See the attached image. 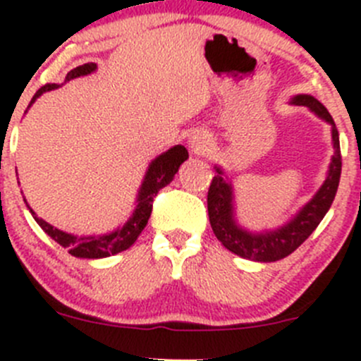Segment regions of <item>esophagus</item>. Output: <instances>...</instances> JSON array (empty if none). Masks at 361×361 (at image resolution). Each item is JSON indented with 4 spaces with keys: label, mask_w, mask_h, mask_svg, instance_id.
Masks as SVG:
<instances>
[{
    "label": "esophagus",
    "mask_w": 361,
    "mask_h": 361,
    "mask_svg": "<svg viewBox=\"0 0 361 361\" xmlns=\"http://www.w3.org/2000/svg\"><path fill=\"white\" fill-rule=\"evenodd\" d=\"M188 147H190V150L194 152V154H204V152L209 150L211 141L209 137L204 136V134L195 133L188 137Z\"/></svg>",
    "instance_id": "obj_1"
}]
</instances>
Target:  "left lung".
I'll list each match as a JSON object with an SVG mask.
<instances>
[{
    "instance_id": "obj_1",
    "label": "left lung",
    "mask_w": 361,
    "mask_h": 361,
    "mask_svg": "<svg viewBox=\"0 0 361 361\" xmlns=\"http://www.w3.org/2000/svg\"><path fill=\"white\" fill-rule=\"evenodd\" d=\"M290 104L309 108L316 116L325 120L332 127L334 155L330 159L326 178L319 190L305 202L290 220L276 228L250 231L238 221L235 214V194L231 178L225 174L224 167L214 166L213 181L207 192V214L209 224L218 241L238 257L253 262H276L293 253L309 235L314 232L336 199L338 180H341L342 159L338 145V130L329 110L316 97L309 94H297L290 99Z\"/></svg>"
}]
</instances>
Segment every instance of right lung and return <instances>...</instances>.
<instances>
[{
  "label": "right lung",
  "mask_w": 361,
  "mask_h": 361,
  "mask_svg": "<svg viewBox=\"0 0 361 361\" xmlns=\"http://www.w3.org/2000/svg\"><path fill=\"white\" fill-rule=\"evenodd\" d=\"M97 69L94 63H87L83 66H78L66 75L64 82H69L73 78H78V76L90 75ZM57 83H47L43 85L38 92L35 94V97L31 99L27 108H31V104L42 96L43 92H49V90L57 89ZM188 159V152L183 145H174L173 148H169L167 152L160 154L159 157H155L148 164V169L145 173L143 181H141V187L137 190L136 195V207H134L133 214L129 216V220L123 225H118L115 231L106 232V234L101 235H76L69 234V232L61 231V228L54 227L49 221H45L43 218H39L35 211L31 209L27 201L24 202L27 206L29 213L32 214V218L36 220V224L45 231V234H49L50 238L56 243H59L61 246L68 248L69 253L76 258H106L111 255L120 253V251L130 248L134 245V241L137 239V235L143 232V228L147 227L148 218L152 214V206H154L155 195L159 194L160 188H164L166 185H169L174 180V174L178 173L181 164Z\"/></svg>",
  "instance_id": "1"
}]
</instances>
